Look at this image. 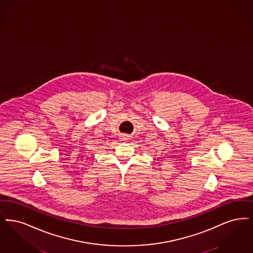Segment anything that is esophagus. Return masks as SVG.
<instances>
[{
	"instance_id": "34e87169",
	"label": "esophagus",
	"mask_w": 253,
	"mask_h": 253,
	"mask_svg": "<svg viewBox=\"0 0 253 253\" xmlns=\"http://www.w3.org/2000/svg\"><path fill=\"white\" fill-rule=\"evenodd\" d=\"M129 136L128 135H126V134H123L121 137H120V141H123V142H126V141H129Z\"/></svg>"
}]
</instances>
